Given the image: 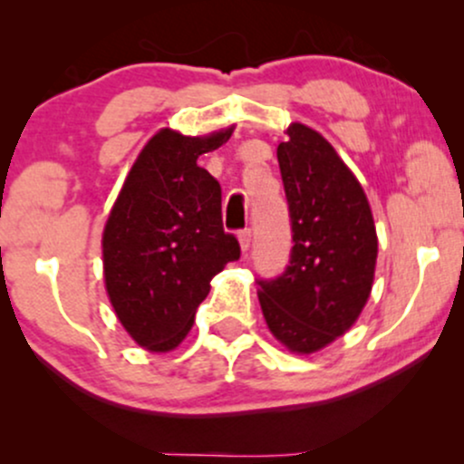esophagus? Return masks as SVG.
<instances>
[{
  "label": "esophagus",
  "mask_w": 464,
  "mask_h": 464,
  "mask_svg": "<svg viewBox=\"0 0 464 464\" xmlns=\"http://www.w3.org/2000/svg\"><path fill=\"white\" fill-rule=\"evenodd\" d=\"M237 239H239V248H242V253H248L250 242H253V236H250L248 228H244V231H239Z\"/></svg>",
  "instance_id": "esophagus-1"
}]
</instances>
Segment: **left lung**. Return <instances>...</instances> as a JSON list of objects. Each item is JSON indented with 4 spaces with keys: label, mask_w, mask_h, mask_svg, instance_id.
I'll use <instances>...</instances> for the list:
<instances>
[{
    "label": "left lung",
    "mask_w": 464,
    "mask_h": 464,
    "mask_svg": "<svg viewBox=\"0 0 464 464\" xmlns=\"http://www.w3.org/2000/svg\"><path fill=\"white\" fill-rule=\"evenodd\" d=\"M279 143L290 205L292 255L285 273L257 281L270 334L290 353H316L353 327L369 301L377 264L371 202L321 132L301 121Z\"/></svg>",
    "instance_id": "obj_1"
}]
</instances>
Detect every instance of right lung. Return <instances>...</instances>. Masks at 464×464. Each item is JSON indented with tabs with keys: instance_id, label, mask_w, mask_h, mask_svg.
<instances>
[{
	"instance_id": "1",
	"label": "right lung",
	"mask_w": 464,
	"mask_h": 464,
	"mask_svg": "<svg viewBox=\"0 0 464 464\" xmlns=\"http://www.w3.org/2000/svg\"><path fill=\"white\" fill-rule=\"evenodd\" d=\"M161 129L126 174L102 231L104 287L117 321L141 349L174 351L189 334L211 279L239 257L222 228V191L198 157L228 141Z\"/></svg>"
}]
</instances>
